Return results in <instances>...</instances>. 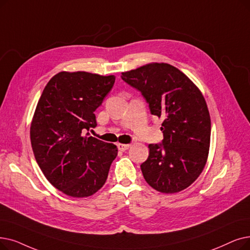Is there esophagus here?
Returning a JSON list of instances; mask_svg holds the SVG:
<instances>
[{
  "label": "esophagus",
  "mask_w": 250,
  "mask_h": 250,
  "mask_svg": "<svg viewBox=\"0 0 250 250\" xmlns=\"http://www.w3.org/2000/svg\"><path fill=\"white\" fill-rule=\"evenodd\" d=\"M129 147H131V144H122V143H118L117 144V148H118L119 151H125Z\"/></svg>",
  "instance_id": "1"
}]
</instances>
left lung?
<instances>
[{"instance_id": "obj_1", "label": "left lung", "mask_w": 250, "mask_h": 250, "mask_svg": "<svg viewBox=\"0 0 250 250\" xmlns=\"http://www.w3.org/2000/svg\"><path fill=\"white\" fill-rule=\"evenodd\" d=\"M142 93L151 114L162 119V144H150L141 165L145 181L158 192L188 188L202 172L210 145V115L201 91L177 67L152 62L122 72Z\"/></svg>"}]
</instances>
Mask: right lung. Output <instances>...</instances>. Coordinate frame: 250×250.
I'll use <instances>...</instances> for the list:
<instances>
[{
    "mask_svg": "<svg viewBox=\"0 0 250 250\" xmlns=\"http://www.w3.org/2000/svg\"><path fill=\"white\" fill-rule=\"evenodd\" d=\"M114 75L61 71L48 82L30 124V142L46 179L68 196H92L106 182L117 156L114 144L83 133L97 125L95 110Z\"/></svg>",
    "mask_w": 250,
    "mask_h": 250,
    "instance_id": "1",
    "label": "right lung"
}]
</instances>
